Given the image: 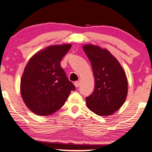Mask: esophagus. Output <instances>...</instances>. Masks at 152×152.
Returning a JSON list of instances; mask_svg holds the SVG:
<instances>
[{
    "label": "esophagus",
    "instance_id": "esophagus-1",
    "mask_svg": "<svg viewBox=\"0 0 152 152\" xmlns=\"http://www.w3.org/2000/svg\"><path fill=\"white\" fill-rule=\"evenodd\" d=\"M74 85L75 86V88H78L79 86V81H75V82L74 83Z\"/></svg>",
    "mask_w": 152,
    "mask_h": 152
}]
</instances>
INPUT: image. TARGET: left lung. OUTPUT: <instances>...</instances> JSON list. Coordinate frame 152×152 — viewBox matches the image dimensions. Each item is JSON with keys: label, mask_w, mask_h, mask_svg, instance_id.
Listing matches in <instances>:
<instances>
[{"label": "left lung", "mask_w": 152, "mask_h": 152, "mask_svg": "<svg viewBox=\"0 0 152 152\" xmlns=\"http://www.w3.org/2000/svg\"><path fill=\"white\" fill-rule=\"evenodd\" d=\"M92 65L95 88L86 97V105L100 116L112 115L123 105L128 94V80L122 65L105 48L93 44L83 45Z\"/></svg>", "instance_id": "1"}]
</instances>
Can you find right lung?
<instances>
[{
  "label": "right lung",
  "mask_w": 152,
  "mask_h": 152,
  "mask_svg": "<svg viewBox=\"0 0 152 152\" xmlns=\"http://www.w3.org/2000/svg\"><path fill=\"white\" fill-rule=\"evenodd\" d=\"M71 44L46 47L30 58L20 81V93L26 107L41 116L52 115L62 107L75 87L60 66Z\"/></svg>",
  "instance_id": "right-lung-1"
}]
</instances>
